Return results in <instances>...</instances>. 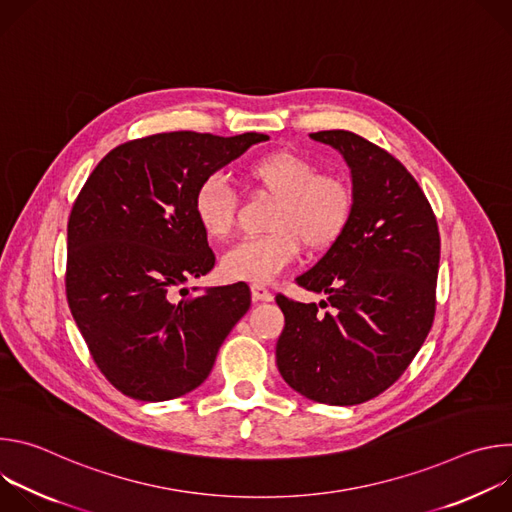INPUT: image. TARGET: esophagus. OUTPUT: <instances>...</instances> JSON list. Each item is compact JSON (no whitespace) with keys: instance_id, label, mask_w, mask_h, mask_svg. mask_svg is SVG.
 Here are the masks:
<instances>
[{"instance_id":"obj_1","label":"esophagus","mask_w":512,"mask_h":512,"mask_svg":"<svg viewBox=\"0 0 512 512\" xmlns=\"http://www.w3.org/2000/svg\"><path fill=\"white\" fill-rule=\"evenodd\" d=\"M251 298H253V302H271L273 291L263 287V285H253L251 287Z\"/></svg>"}]
</instances>
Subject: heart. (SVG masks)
Segmentation results:
<instances>
[{
    "label": "heart",
    "mask_w": 512,
    "mask_h": 512,
    "mask_svg": "<svg viewBox=\"0 0 512 512\" xmlns=\"http://www.w3.org/2000/svg\"><path fill=\"white\" fill-rule=\"evenodd\" d=\"M245 182L257 192L273 196L267 235L245 239L225 253L223 273L233 281L255 285L273 281L300 253L330 247L346 229L354 192L348 180L291 150H275L251 160L243 168ZM192 210L202 233L225 241L237 223V194L223 174L204 178L192 198Z\"/></svg>",
    "instance_id": "b5f03b06"
}]
</instances>
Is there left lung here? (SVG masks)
I'll return each mask as SVG.
<instances>
[{"label": "left lung", "instance_id": "left-lung-1", "mask_svg": "<svg viewBox=\"0 0 512 512\" xmlns=\"http://www.w3.org/2000/svg\"><path fill=\"white\" fill-rule=\"evenodd\" d=\"M350 168L354 206L344 233L298 285L326 300L277 296L275 346L283 381L326 405H358L387 391L411 364L435 316L440 231L407 168L352 131L310 133Z\"/></svg>", "mask_w": 512, "mask_h": 512}]
</instances>
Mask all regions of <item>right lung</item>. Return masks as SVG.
<instances>
[{
	"mask_svg": "<svg viewBox=\"0 0 512 512\" xmlns=\"http://www.w3.org/2000/svg\"><path fill=\"white\" fill-rule=\"evenodd\" d=\"M265 139L172 131L121 143L72 204L68 308L99 371L123 395L156 403L194 391L247 314L243 281L198 296L182 285L214 267L192 210L198 184Z\"/></svg>",
	"mask_w": 512,
	"mask_h": 512,
	"instance_id": "obj_1",
	"label": "right lung"
}]
</instances>
